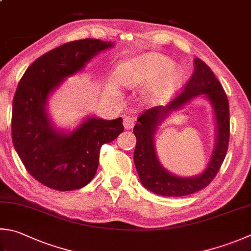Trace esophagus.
I'll list each match as a JSON object with an SVG mask.
<instances>
[{
	"instance_id": "esophagus-1",
	"label": "esophagus",
	"mask_w": 251,
	"mask_h": 251,
	"mask_svg": "<svg viewBox=\"0 0 251 251\" xmlns=\"http://www.w3.org/2000/svg\"><path fill=\"white\" fill-rule=\"evenodd\" d=\"M135 125V118L131 116H126L124 118V126L126 130H130Z\"/></svg>"
}]
</instances>
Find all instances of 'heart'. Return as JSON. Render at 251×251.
<instances>
[{
  "instance_id": "obj_1",
  "label": "heart",
  "mask_w": 251,
  "mask_h": 251,
  "mask_svg": "<svg viewBox=\"0 0 251 251\" xmlns=\"http://www.w3.org/2000/svg\"><path fill=\"white\" fill-rule=\"evenodd\" d=\"M120 78L126 87L136 88L152 83L149 98L154 103L166 100L180 84V72L168 56L148 52L126 61L120 68Z\"/></svg>"
}]
</instances>
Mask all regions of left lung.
<instances>
[{
  "mask_svg": "<svg viewBox=\"0 0 251 251\" xmlns=\"http://www.w3.org/2000/svg\"><path fill=\"white\" fill-rule=\"evenodd\" d=\"M202 95L210 101L217 125L216 146L206 169L192 177H179L169 173L155 154L153 138L158 126L174 111H176ZM133 133L136 138L134 164L141 183L158 196L182 197L206 187L220 170L226 156L229 141L228 99L214 73L202 60L195 58V72L184 86L182 93L167 106L153 107L138 118Z\"/></svg>",
  "mask_w": 251,
  "mask_h": 251,
  "instance_id": "8db88e82",
  "label": "left lung"
}]
</instances>
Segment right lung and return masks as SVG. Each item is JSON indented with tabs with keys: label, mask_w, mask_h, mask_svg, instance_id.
<instances>
[{
	"label": "right lung",
	"mask_w": 251,
	"mask_h": 251,
	"mask_svg": "<svg viewBox=\"0 0 251 251\" xmlns=\"http://www.w3.org/2000/svg\"><path fill=\"white\" fill-rule=\"evenodd\" d=\"M113 46L92 38L68 42L38 58L21 78L13 99V144L28 173L46 187L71 191L86 186L97 172L101 145L124 131L122 118L96 116L72 131L56 129L48 112L51 94L65 78Z\"/></svg>",
	"instance_id": "obj_1"
}]
</instances>
